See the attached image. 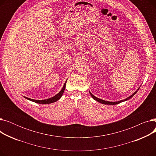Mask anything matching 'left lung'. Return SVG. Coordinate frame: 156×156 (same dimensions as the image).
<instances>
[{
	"instance_id": "8db88e82",
	"label": "left lung",
	"mask_w": 156,
	"mask_h": 156,
	"mask_svg": "<svg viewBox=\"0 0 156 156\" xmlns=\"http://www.w3.org/2000/svg\"><path fill=\"white\" fill-rule=\"evenodd\" d=\"M139 88H138V89H137V90L136 91H135L132 95H131L129 97H128V98H126V99H124V100H121V101H118V102H109V101H104V100H102V99H99V98H97V97H95L89 91V93L90 94V95H91V96H92V97L93 98V99H94V100H95L96 101H97V102H100V103H101V104H107V105H116V104H119V103H121V102H124V101H127V100H128V99H131V98H132L133 96H134L136 94V92H138V90H139Z\"/></svg>"
}]
</instances>
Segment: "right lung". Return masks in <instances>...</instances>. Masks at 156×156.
I'll use <instances>...</instances> for the list:
<instances>
[{
  "mask_svg": "<svg viewBox=\"0 0 156 156\" xmlns=\"http://www.w3.org/2000/svg\"><path fill=\"white\" fill-rule=\"evenodd\" d=\"M66 81H65L64 85L62 88L61 89V90L58 94H56L55 96H54V97H52L51 98H49V99H44V100H35V99H30V98H28V97H24L25 98V99L29 100V101H31L32 102H36V103H38V104H51V103L55 102L58 101L60 99V98L62 97V94H63V93L64 92L65 88H66Z\"/></svg>",
  "mask_w": 156,
  "mask_h": 156,
  "instance_id": "right-lung-1",
  "label": "right lung"
}]
</instances>
